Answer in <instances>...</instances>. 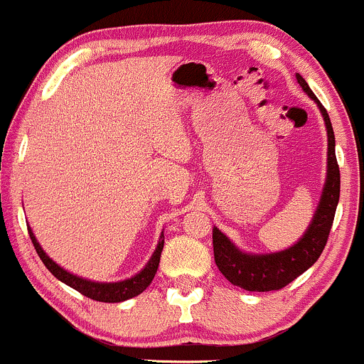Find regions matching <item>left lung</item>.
I'll use <instances>...</instances> for the list:
<instances>
[{"label": "left lung", "mask_w": 364, "mask_h": 364, "mask_svg": "<svg viewBox=\"0 0 364 364\" xmlns=\"http://www.w3.org/2000/svg\"><path fill=\"white\" fill-rule=\"evenodd\" d=\"M296 78H298V83L303 87V90L318 104L321 114H323L328 136L327 181H325L320 205L316 208L308 231L304 232V236L298 243L284 250V252L269 255L243 253L219 229L214 228L212 243H214V258L217 267L229 282L243 287L246 291H279L294 281L296 277H299L303 272H306L313 263L318 260L325 245H327L333 217H336L337 203H339L341 171L339 164H337L336 136H333L328 112L321 106L301 75L298 73Z\"/></svg>", "instance_id": "left-lung-1"}]
</instances>
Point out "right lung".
Wrapping results in <instances>:
<instances>
[{
	"mask_svg": "<svg viewBox=\"0 0 364 364\" xmlns=\"http://www.w3.org/2000/svg\"><path fill=\"white\" fill-rule=\"evenodd\" d=\"M27 229H28V236H31L32 245H34L37 255H39V258L43 260V263L48 267V270L54 275V277L60 279V281L65 282L66 286L73 287L75 291H78L80 294L87 296V298L95 299V301H102V303L124 301V299L135 298V296H139L140 292H144L145 289H147V287L150 286V282H152L154 275H156V272H157L159 262H161L162 248H164V235H162L161 240H159L156 252H154V255H152V258H150L147 265H145V269L141 270L140 274H136L135 277L127 279V281H121V282H92V281H87V279L77 277V275L66 272L65 269H61L60 265H56V263H54L51 258L44 253V250L41 248V245L37 243L32 229L31 228H27Z\"/></svg>",
	"mask_w": 364,
	"mask_h": 364,
	"instance_id": "1",
	"label": "right lung"
}]
</instances>
